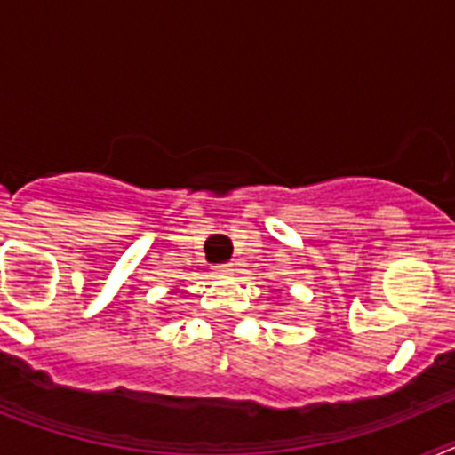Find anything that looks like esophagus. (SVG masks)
I'll return each instance as SVG.
<instances>
[{
	"instance_id": "34e87169",
	"label": "esophagus",
	"mask_w": 455,
	"mask_h": 455,
	"mask_svg": "<svg viewBox=\"0 0 455 455\" xmlns=\"http://www.w3.org/2000/svg\"><path fill=\"white\" fill-rule=\"evenodd\" d=\"M216 271H219V273H232L235 268H232V264H219V267H216Z\"/></svg>"
}]
</instances>
